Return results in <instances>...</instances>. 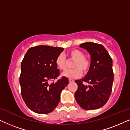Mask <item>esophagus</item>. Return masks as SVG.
Listing matches in <instances>:
<instances>
[{
	"label": "esophagus",
	"instance_id": "esophagus-1",
	"mask_svg": "<svg viewBox=\"0 0 130 130\" xmlns=\"http://www.w3.org/2000/svg\"><path fill=\"white\" fill-rule=\"evenodd\" d=\"M69 82H74V80H73V79H69Z\"/></svg>",
	"mask_w": 130,
	"mask_h": 130
}]
</instances>
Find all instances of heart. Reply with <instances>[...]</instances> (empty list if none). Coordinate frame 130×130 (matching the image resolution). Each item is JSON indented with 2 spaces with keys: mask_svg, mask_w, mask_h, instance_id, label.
<instances>
[{
  "mask_svg": "<svg viewBox=\"0 0 130 130\" xmlns=\"http://www.w3.org/2000/svg\"><path fill=\"white\" fill-rule=\"evenodd\" d=\"M67 55L70 59L74 60L72 69H66L61 73L64 77L72 79L77 78L81 76L82 72L85 73L89 69L90 61L88 58L85 57V54L82 51L77 49H72L67 53ZM67 60L63 54H60L57 57L56 64L60 70H64L66 67Z\"/></svg>",
  "mask_w": 130,
  "mask_h": 130,
  "instance_id": "1",
  "label": "heart"
}]
</instances>
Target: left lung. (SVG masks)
Here are the masks:
<instances>
[{
  "mask_svg": "<svg viewBox=\"0 0 130 130\" xmlns=\"http://www.w3.org/2000/svg\"><path fill=\"white\" fill-rule=\"evenodd\" d=\"M80 47L89 53L90 66L85 77L75 80L78 88L74 97L83 109H99L107 102L112 92L113 81L112 60L101 44L87 42L80 44ZM83 82L88 85L83 84Z\"/></svg>",
  "mask_w": 130,
  "mask_h": 130,
  "instance_id": "1",
  "label": "left lung"
}]
</instances>
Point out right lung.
Returning <instances> with one entry per match:
<instances>
[{"label":"right lung","instance_id":"add662e5","mask_svg":"<svg viewBox=\"0 0 130 130\" xmlns=\"http://www.w3.org/2000/svg\"><path fill=\"white\" fill-rule=\"evenodd\" d=\"M63 48L38 45L30 48L21 63V94L28 108L35 113L51 112L58 105L60 93L69 84L67 77L49 83L59 76L56 59Z\"/></svg>","mask_w":130,"mask_h":130}]
</instances>
